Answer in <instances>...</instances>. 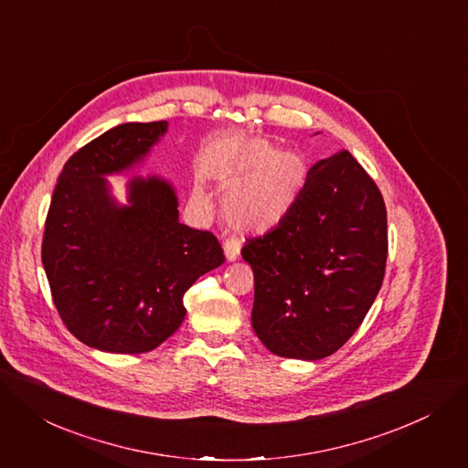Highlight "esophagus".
I'll list each match as a JSON object with an SVG mask.
<instances>
[{"mask_svg": "<svg viewBox=\"0 0 468 468\" xmlns=\"http://www.w3.org/2000/svg\"><path fill=\"white\" fill-rule=\"evenodd\" d=\"M224 253L228 261H235L240 253V242L235 237H229L224 240Z\"/></svg>", "mask_w": 468, "mask_h": 468, "instance_id": "esophagus-1", "label": "esophagus"}]
</instances>
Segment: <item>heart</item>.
<instances>
[{
  "label": "heart",
  "instance_id": "1",
  "mask_svg": "<svg viewBox=\"0 0 468 468\" xmlns=\"http://www.w3.org/2000/svg\"><path fill=\"white\" fill-rule=\"evenodd\" d=\"M218 181L239 188L226 201V218L239 231L265 233L276 228L306 181L304 158L294 151H276L267 142H250L222 164Z\"/></svg>",
  "mask_w": 468,
  "mask_h": 468
}]
</instances>
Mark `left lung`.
Instances as JSON below:
<instances>
[{
    "instance_id": "8db88e82",
    "label": "left lung",
    "mask_w": 468,
    "mask_h": 468,
    "mask_svg": "<svg viewBox=\"0 0 468 468\" xmlns=\"http://www.w3.org/2000/svg\"><path fill=\"white\" fill-rule=\"evenodd\" d=\"M253 271L251 326L285 358L334 355L362 324L388 258L387 207L342 149L310 167L282 222L240 250Z\"/></svg>"
}]
</instances>
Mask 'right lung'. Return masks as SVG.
<instances>
[{
  "mask_svg": "<svg viewBox=\"0 0 468 468\" xmlns=\"http://www.w3.org/2000/svg\"><path fill=\"white\" fill-rule=\"evenodd\" d=\"M165 126H115L65 162L54 188L42 265L63 324L99 351L156 349L181 326L185 292L226 261L215 235L177 220V197L167 183L134 179L131 207H115L108 196L102 176L131 167Z\"/></svg>",
  "mask_w": 468,
  "mask_h": 468,
  "instance_id": "right-lung-1",
  "label": "right lung"
}]
</instances>
